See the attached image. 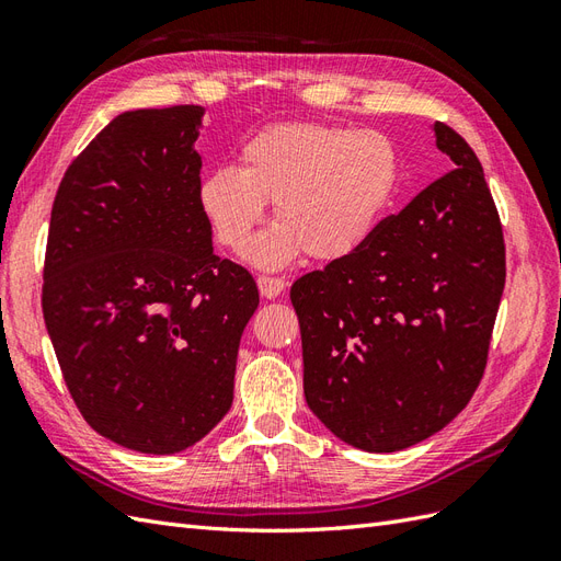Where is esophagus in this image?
I'll return each mask as SVG.
<instances>
[{"mask_svg":"<svg viewBox=\"0 0 561 561\" xmlns=\"http://www.w3.org/2000/svg\"><path fill=\"white\" fill-rule=\"evenodd\" d=\"M257 287H260V295L264 299H276L285 290V280L276 278V276H260Z\"/></svg>","mask_w":561,"mask_h":561,"instance_id":"obj_1","label":"esophagus"}]
</instances>
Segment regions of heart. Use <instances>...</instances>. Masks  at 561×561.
I'll list each match as a JSON object with an SVG mask.
<instances>
[{
    "label": "heart",
    "mask_w": 561,
    "mask_h": 561,
    "mask_svg": "<svg viewBox=\"0 0 561 561\" xmlns=\"http://www.w3.org/2000/svg\"><path fill=\"white\" fill-rule=\"evenodd\" d=\"M400 173L398 149L379 130L330 124H285L254 135L241 168H215L196 190L198 208L227 250L243 254L274 203V227L252 260L278 268L304 252L336 262L377 229Z\"/></svg>",
    "instance_id": "obj_1"
}]
</instances>
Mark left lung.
I'll use <instances>...</instances> for the list:
<instances>
[{
    "mask_svg": "<svg viewBox=\"0 0 561 561\" xmlns=\"http://www.w3.org/2000/svg\"><path fill=\"white\" fill-rule=\"evenodd\" d=\"M433 133L454 171L290 290L309 410L363 451L412 447L470 402L505 285L480 159L447 124Z\"/></svg>",
    "mask_w": 561,
    "mask_h": 561,
    "instance_id": "obj_1",
    "label": "left lung"
}]
</instances>
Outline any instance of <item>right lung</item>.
Masks as SVG:
<instances>
[{"label":"right lung","instance_id":"add662e5","mask_svg":"<svg viewBox=\"0 0 561 561\" xmlns=\"http://www.w3.org/2000/svg\"><path fill=\"white\" fill-rule=\"evenodd\" d=\"M203 107L124 112L70 163L50 210L42 309L89 426L142 454L206 437L233 400L254 278L198 208Z\"/></svg>","mask_w":561,"mask_h":561}]
</instances>
